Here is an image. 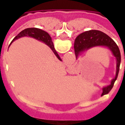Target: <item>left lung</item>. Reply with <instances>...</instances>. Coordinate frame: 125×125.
Wrapping results in <instances>:
<instances>
[{
	"instance_id": "8db88e82",
	"label": "left lung",
	"mask_w": 125,
	"mask_h": 125,
	"mask_svg": "<svg viewBox=\"0 0 125 125\" xmlns=\"http://www.w3.org/2000/svg\"><path fill=\"white\" fill-rule=\"evenodd\" d=\"M94 46L108 47L112 51L116 59V73L115 78L112 80L110 85L103 88L102 94H108L113 88L118 77L121 60V52L115 42L106 34L98 30H90L81 33L76 37L74 41V52L76 57H78L79 53L82 51Z\"/></svg>"
}]
</instances>
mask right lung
<instances>
[{"mask_svg": "<svg viewBox=\"0 0 125 125\" xmlns=\"http://www.w3.org/2000/svg\"><path fill=\"white\" fill-rule=\"evenodd\" d=\"M23 36H30V37L37 39L39 40H41V41L45 42L47 45H49L50 47V48L53 50V52H54V53L57 56V58L60 60H61L59 55L57 54L56 51L55 50L54 45H53V41H52L51 37L47 32L37 28L25 29H24L21 32L19 33L12 41H14L15 39H17L19 38V37H23Z\"/></svg>", "mask_w": 125, "mask_h": 125, "instance_id": "right-lung-1", "label": "right lung"}]
</instances>
